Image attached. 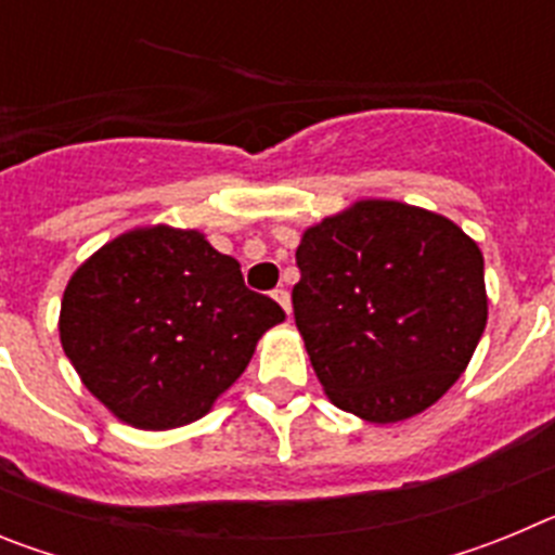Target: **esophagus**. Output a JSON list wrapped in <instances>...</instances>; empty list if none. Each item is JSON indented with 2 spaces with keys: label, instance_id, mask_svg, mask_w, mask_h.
Masks as SVG:
<instances>
[{
  "label": "esophagus",
  "instance_id": "esophagus-1",
  "mask_svg": "<svg viewBox=\"0 0 555 555\" xmlns=\"http://www.w3.org/2000/svg\"><path fill=\"white\" fill-rule=\"evenodd\" d=\"M272 297H274V300H278V302H281L283 311L292 313V300H288V292H286V288H274Z\"/></svg>",
  "mask_w": 555,
  "mask_h": 555
}]
</instances>
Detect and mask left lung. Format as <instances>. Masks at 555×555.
Masks as SVG:
<instances>
[{
    "label": "left lung",
    "instance_id": "obj_1",
    "mask_svg": "<svg viewBox=\"0 0 555 555\" xmlns=\"http://www.w3.org/2000/svg\"><path fill=\"white\" fill-rule=\"evenodd\" d=\"M292 288L297 331L327 397L397 423L459 380L487 327L483 255L450 219L364 199L308 228Z\"/></svg>",
    "mask_w": 555,
    "mask_h": 555
}]
</instances>
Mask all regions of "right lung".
<instances>
[{
	"mask_svg": "<svg viewBox=\"0 0 555 555\" xmlns=\"http://www.w3.org/2000/svg\"><path fill=\"white\" fill-rule=\"evenodd\" d=\"M286 313L197 230H132L68 281L61 345L88 391L146 430L189 425L247 370Z\"/></svg>",
	"mask_w": 555,
	"mask_h": 555,
	"instance_id": "add662e5",
	"label": "right lung"
}]
</instances>
